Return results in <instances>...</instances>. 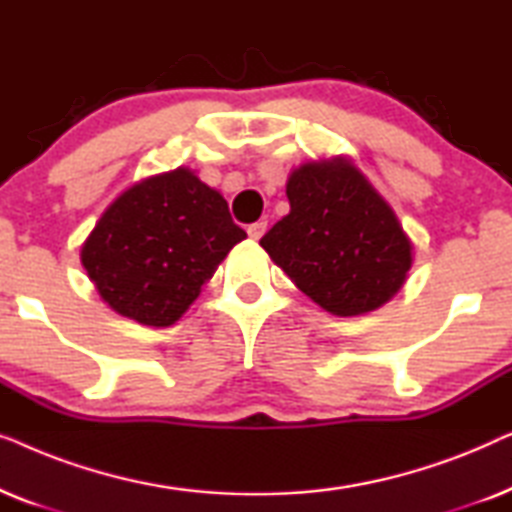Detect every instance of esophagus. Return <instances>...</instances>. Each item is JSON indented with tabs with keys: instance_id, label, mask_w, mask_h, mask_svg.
Returning <instances> with one entry per match:
<instances>
[{
	"instance_id": "34e87169",
	"label": "esophagus",
	"mask_w": 512,
	"mask_h": 512,
	"mask_svg": "<svg viewBox=\"0 0 512 512\" xmlns=\"http://www.w3.org/2000/svg\"><path fill=\"white\" fill-rule=\"evenodd\" d=\"M265 230H268V221H256V223H251V226L247 228V233H249L251 240H261Z\"/></svg>"
}]
</instances>
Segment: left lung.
I'll list each match as a JSON object with an SVG mask.
<instances>
[{
	"label": "left lung",
	"mask_w": 512,
	"mask_h": 512,
	"mask_svg": "<svg viewBox=\"0 0 512 512\" xmlns=\"http://www.w3.org/2000/svg\"><path fill=\"white\" fill-rule=\"evenodd\" d=\"M291 212L261 247L305 296L338 317L377 310L401 289L412 244L380 193L345 158L298 167Z\"/></svg>",
	"instance_id": "8db88e82"
}]
</instances>
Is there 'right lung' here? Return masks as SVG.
Instances as JSON below:
<instances>
[{"instance_id": "obj_1", "label": "right lung", "mask_w": 512, "mask_h": 512, "mask_svg": "<svg viewBox=\"0 0 512 512\" xmlns=\"http://www.w3.org/2000/svg\"><path fill=\"white\" fill-rule=\"evenodd\" d=\"M247 233L214 188L179 167L128 188L81 247L104 303L144 326H170Z\"/></svg>"}]
</instances>
